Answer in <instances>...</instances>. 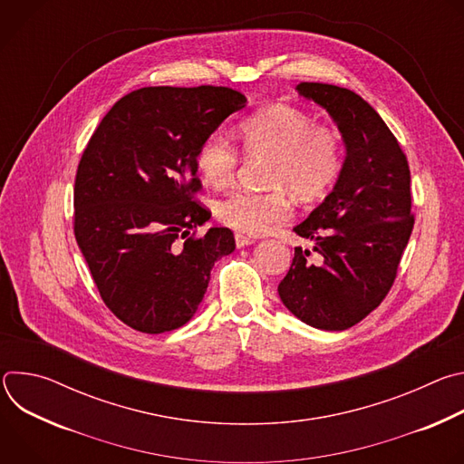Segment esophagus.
Here are the masks:
<instances>
[{
    "label": "esophagus",
    "mask_w": 464,
    "mask_h": 464,
    "mask_svg": "<svg viewBox=\"0 0 464 464\" xmlns=\"http://www.w3.org/2000/svg\"><path fill=\"white\" fill-rule=\"evenodd\" d=\"M235 244H237V247H244V246L253 244V238H251V237H246V235H242V233H235Z\"/></svg>",
    "instance_id": "esophagus-1"
}]
</instances>
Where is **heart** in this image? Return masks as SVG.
<instances>
[{"instance_id": "b5f03b06", "label": "heart", "mask_w": 464, "mask_h": 464, "mask_svg": "<svg viewBox=\"0 0 464 464\" xmlns=\"http://www.w3.org/2000/svg\"><path fill=\"white\" fill-rule=\"evenodd\" d=\"M240 143L247 158H270L266 192L235 190L217 206V217L231 229L258 235L285 222L292 213L290 196L312 200L333 187L343 167L340 131L294 108L274 106L242 121ZM242 163L240 150L222 134H211L200 152L198 169L213 187L233 181Z\"/></svg>"}]
</instances>
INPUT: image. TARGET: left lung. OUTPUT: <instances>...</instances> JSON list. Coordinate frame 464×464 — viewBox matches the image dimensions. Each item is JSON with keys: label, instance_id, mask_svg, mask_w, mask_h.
I'll use <instances>...</instances> for the list:
<instances>
[{"label": "left lung", "instance_id": "left-lung-1", "mask_svg": "<svg viewBox=\"0 0 464 464\" xmlns=\"http://www.w3.org/2000/svg\"><path fill=\"white\" fill-rule=\"evenodd\" d=\"M297 92L333 115L347 158L334 190L294 227L315 242L317 262L295 247L277 292L306 324L345 330L371 314L396 279L415 224L410 165L383 119L354 92L321 82H301Z\"/></svg>", "mask_w": 464, "mask_h": 464}]
</instances>
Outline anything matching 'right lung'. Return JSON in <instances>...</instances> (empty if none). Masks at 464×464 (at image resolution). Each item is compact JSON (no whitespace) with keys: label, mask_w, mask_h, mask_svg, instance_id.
<instances>
[{"label":"right lung","mask_w":464,"mask_h":464,"mask_svg":"<svg viewBox=\"0 0 464 464\" xmlns=\"http://www.w3.org/2000/svg\"><path fill=\"white\" fill-rule=\"evenodd\" d=\"M244 106L226 86L141 88L90 138L75 176V238L101 299L130 328L161 334L185 324L215 262L235 249L227 227L196 233L211 211L194 196L198 152Z\"/></svg>","instance_id":"obj_1"}]
</instances>
